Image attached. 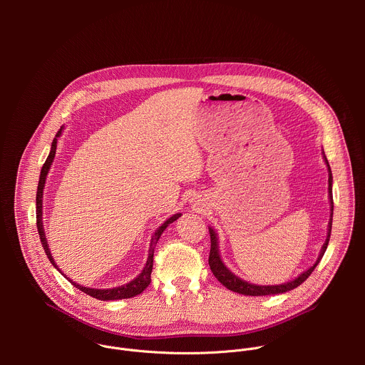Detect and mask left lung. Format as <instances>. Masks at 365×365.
I'll return each mask as SVG.
<instances>
[{"label":"left lung","mask_w":365,"mask_h":365,"mask_svg":"<svg viewBox=\"0 0 365 365\" xmlns=\"http://www.w3.org/2000/svg\"><path fill=\"white\" fill-rule=\"evenodd\" d=\"M325 162L328 165V160L325 158ZM328 170H329V199H331V221H329V230H328V238L322 247V251H321V255L318 258V262L312 266L309 270H306L304 273H302L297 279L289 282V283H284V284H279V286H257V284H251V283H247L241 279H238L235 274H232L225 266L224 263L221 262L220 258V251H218V240H217V234L212 228H210V235H211V251H210V259H207V263H210V267H211V272L214 273V276L230 290L235 292V293H240V294H247V296H267V294H279V293H284V292H289L297 286H300L310 274L312 272L315 270V267L319 264L321 258L324 257L325 251H327V247H328V242H329V237H331V230H332V214H334V199H332V173H331V169H329V165H328Z\"/></svg>","instance_id":"obj_1"}]
</instances>
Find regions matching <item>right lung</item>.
<instances>
[{
    "mask_svg": "<svg viewBox=\"0 0 365 365\" xmlns=\"http://www.w3.org/2000/svg\"><path fill=\"white\" fill-rule=\"evenodd\" d=\"M62 128L56 133V137L53 138V143H51V150L47 155V159L41 168V172H40V179H38V186H37V195H36V224H37V231H38V235H40V241H41V245H43V250L48 258V262L53 264L58 270L59 267L55 264L53 262V257H51L50 251H48V247H47V241H46V237H44V230H43V221H41V207H43V189H44V182H46V176H47V172L50 169V165L51 162H53L55 159V154H56V145H58V137L61 135L62 133ZM180 217V214H176L173 215L172 218H169L162 227H159V230L154 232L153 238H151V244H150V250H148V258H147V263H145V267L143 269V272L138 274V277H135L133 282H130L128 284H124V286H120V287H114V289H107V290H101V289H91V287H83L72 280H69L75 287H78L81 292L95 297V299H99V300H118V299H130V297H134L137 294H140L143 290H145V287L150 284L151 282V270H153V255H154V248H155V244H158L160 235L163 234V231L166 230V227L172 222H175L178 218ZM61 272V270H59ZM62 273V272H61Z\"/></svg>",
    "mask_w": 365,
    "mask_h": 365,
    "instance_id": "obj_1",
    "label": "right lung"
}]
</instances>
